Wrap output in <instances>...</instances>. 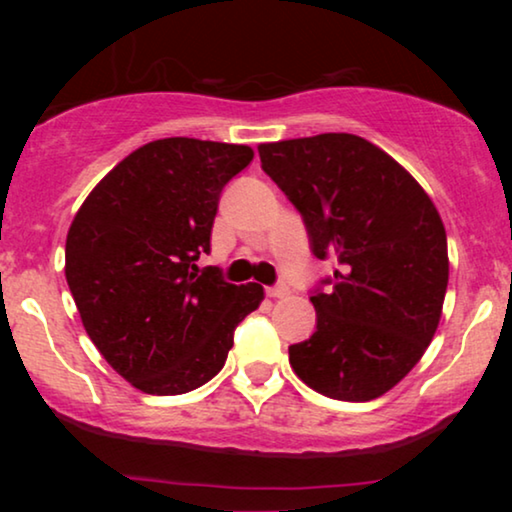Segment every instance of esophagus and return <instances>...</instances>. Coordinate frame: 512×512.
Returning <instances> with one entry per match:
<instances>
[{
	"label": "esophagus",
	"instance_id": "esophagus-1",
	"mask_svg": "<svg viewBox=\"0 0 512 512\" xmlns=\"http://www.w3.org/2000/svg\"><path fill=\"white\" fill-rule=\"evenodd\" d=\"M265 293H268L270 298H284V296H289V286H286L284 282H279L275 286H268Z\"/></svg>",
	"mask_w": 512,
	"mask_h": 512
}]
</instances>
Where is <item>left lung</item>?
I'll list each match as a JSON object with an SVG mask.
<instances>
[{"label": "left lung", "instance_id": "1", "mask_svg": "<svg viewBox=\"0 0 512 512\" xmlns=\"http://www.w3.org/2000/svg\"><path fill=\"white\" fill-rule=\"evenodd\" d=\"M261 167L303 216L312 254L335 263L312 289L317 331L289 347L307 387L363 403L403 380L436 333L447 235L424 188L347 132L258 146Z\"/></svg>", "mask_w": 512, "mask_h": 512}]
</instances>
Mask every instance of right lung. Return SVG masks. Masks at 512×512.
I'll use <instances>...</instances> for the list:
<instances>
[{"mask_svg":"<svg viewBox=\"0 0 512 512\" xmlns=\"http://www.w3.org/2000/svg\"><path fill=\"white\" fill-rule=\"evenodd\" d=\"M242 144L167 137L93 188L67 233L65 277L83 328L118 375L153 396L202 387L223 368L261 284L198 268L223 188L251 163Z\"/></svg>","mask_w":512,"mask_h":512,"instance_id":"right-lung-1","label":"right lung"}]
</instances>
